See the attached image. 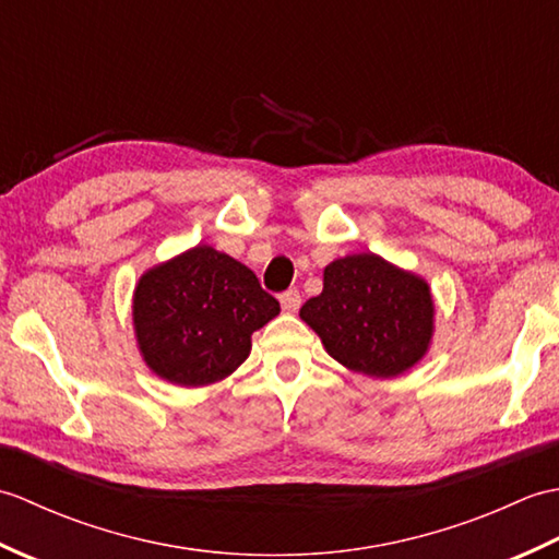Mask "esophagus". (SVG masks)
Listing matches in <instances>:
<instances>
[{"mask_svg": "<svg viewBox=\"0 0 559 559\" xmlns=\"http://www.w3.org/2000/svg\"><path fill=\"white\" fill-rule=\"evenodd\" d=\"M300 302H302V295H300L298 288H290L286 293H281V307L286 312H298Z\"/></svg>", "mask_w": 559, "mask_h": 559, "instance_id": "esophagus-1", "label": "esophagus"}]
</instances>
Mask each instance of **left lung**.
<instances>
[{"label":"left lung","mask_w":559,"mask_h":559,"mask_svg":"<svg viewBox=\"0 0 559 559\" xmlns=\"http://www.w3.org/2000/svg\"><path fill=\"white\" fill-rule=\"evenodd\" d=\"M324 348L348 370L396 377L418 362L432 336L427 283L377 254H350L324 269V290L300 310Z\"/></svg>","instance_id":"left-lung-1"}]
</instances>
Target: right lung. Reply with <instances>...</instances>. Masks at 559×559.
<instances>
[{
  "label": "right lung",
  "mask_w": 559,
  "mask_h": 559,
  "mask_svg": "<svg viewBox=\"0 0 559 559\" xmlns=\"http://www.w3.org/2000/svg\"><path fill=\"white\" fill-rule=\"evenodd\" d=\"M281 312L240 261L194 247L144 273L134 293V329L144 360L180 386H206L242 365L252 334Z\"/></svg>",
  "instance_id": "obj_1"
}]
</instances>
